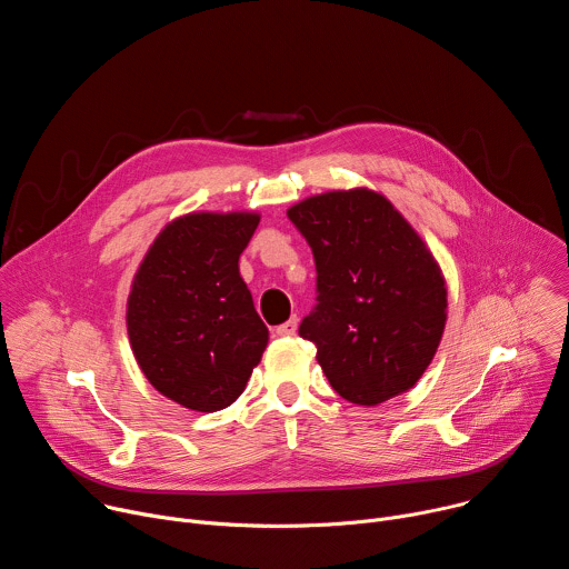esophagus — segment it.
<instances>
[{
  "instance_id": "esophagus-1",
  "label": "esophagus",
  "mask_w": 569,
  "mask_h": 569,
  "mask_svg": "<svg viewBox=\"0 0 569 569\" xmlns=\"http://www.w3.org/2000/svg\"><path fill=\"white\" fill-rule=\"evenodd\" d=\"M297 317H292V319H288L286 323H281V327H277L274 329V333L279 336V338H290V336H295L297 333Z\"/></svg>"
}]
</instances>
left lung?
I'll use <instances>...</instances> for the list:
<instances>
[{
	"label": "left lung",
	"instance_id": "8db88e82",
	"mask_svg": "<svg viewBox=\"0 0 569 569\" xmlns=\"http://www.w3.org/2000/svg\"><path fill=\"white\" fill-rule=\"evenodd\" d=\"M312 250L315 308L299 336L349 402L408 391L432 362L446 327L443 274L393 204L369 189L329 191L288 209Z\"/></svg>",
	"mask_w": 569,
	"mask_h": 569
}]
</instances>
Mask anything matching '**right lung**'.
<instances>
[{
  "label": "right lung",
  "mask_w": 569,
  "mask_h": 569,
  "mask_svg": "<svg viewBox=\"0 0 569 569\" xmlns=\"http://www.w3.org/2000/svg\"><path fill=\"white\" fill-rule=\"evenodd\" d=\"M257 213H189L161 231L128 297L132 353L167 398L218 412L246 389L268 327L238 272Z\"/></svg>",
  "instance_id": "right-lung-1"
}]
</instances>
